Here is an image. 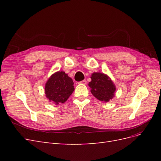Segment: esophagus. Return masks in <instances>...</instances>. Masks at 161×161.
Segmentation results:
<instances>
[{"label":"esophagus","mask_w":161,"mask_h":161,"mask_svg":"<svg viewBox=\"0 0 161 161\" xmlns=\"http://www.w3.org/2000/svg\"><path fill=\"white\" fill-rule=\"evenodd\" d=\"M79 83H80V84H83V85H86V80H82V81H80Z\"/></svg>","instance_id":"34e87169"}]
</instances>
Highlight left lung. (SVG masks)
Returning <instances> with one entry per match:
<instances>
[{
  "instance_id": "left-lung-1",
  "label": "left lung",
  "mask_w": 161,
  "mask_h": 161,
  "mask_svg": "<svg viewBox=\"0 0 161 161\" xmlns=\"http://www.w3.org/2000/svg\"><path fill=\"white\" fill-rule=\"evenodd\" d=\"M91 81L89 86L91 88V93L97 99L108 102L113 98L115 87L109 78L102 73L95 72L92 74Z\"/></svg>"
}]
</instances>
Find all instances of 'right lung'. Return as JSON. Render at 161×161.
I'll return each mask as SVG.
<instances>
[{
    "label": "right lung",
    "mask_w": 161,
    "mask_h": 161,
    "mask_svg": "<svg viewBox=\"0 0 161 161\" xmlns=\"http://www.w3.org/2000/svg\"><path fill=\"white\" fill-rule=\"evenodd\" d=\"M73 85L72 79L64 72H57L52 75L46 82V97L56 105L64 103L75 90Z\"/></svg>",
    "instance_id": "1"
}]
</instances>
